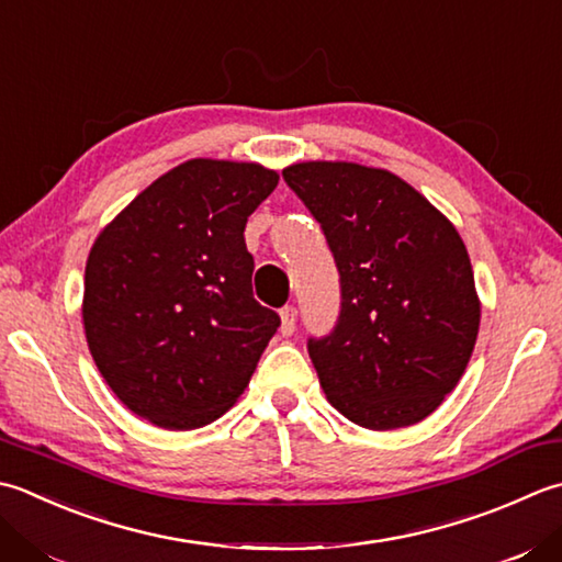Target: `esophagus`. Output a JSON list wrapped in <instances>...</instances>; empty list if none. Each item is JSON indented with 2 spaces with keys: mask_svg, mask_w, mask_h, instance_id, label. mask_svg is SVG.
I'll return each mask as SVG.
<instances>
[{
  "mask_svg": "<svg viewBox=\"0 0 562 562\" xmlns=\"http://www.w3.org/2000/svg\"><path fill=\"white\" fill-rule=\"evenodd\" d=\"M280 318H282V324H280L282 336H292L294 328H296V306H292V304L282 306Z\"/></svg>",
  "mask_w": 562,
  "mask_h": 562,
  "instance_id": "obj_1",
  "label": "esophagus"
}]
</instances>
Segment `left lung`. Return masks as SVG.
Masks as SVG:
<instances>
[{
    "instance_id": "8db88e82",
    "label": "left lung",
    "mask_w": 562,
    "mask_h": 562,
    "mask_svg": "<svg viewBox=\"0 0 562 562\" xmlns=\"http://www.w3.org/2000/svg\"><path fill=\"white\" fill-rule=\"evenodd\" d=\"M282 178L338 268L336 324L306 340L328 402L372 431L426 419L463 378L480 328L463 238L387 170L296 162Z\"/></svg>"
}]
</instances>
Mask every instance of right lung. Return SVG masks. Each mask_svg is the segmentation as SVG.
Here are the masks:
<instances>
[{
	"label": "right lung",
	"mask_w": 562,
	"mask_h": 562,
	"mask_svg": "<svg viewBox=\"0 0 562 562\" xmlns=\"http://www.w3.org/2000/svg\"><path fill=\"white\" fill-rule=\"evenodd\" d=\"M256 162L187 160L90 250L82 322L116 397L170 431L216 422L250 382L278 312L252 296L246 222L278 187Z\"/></svg>",
	"instance_id": "1"
}]
</instances>
